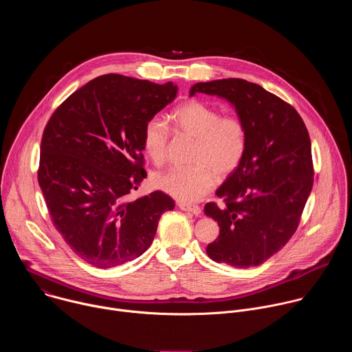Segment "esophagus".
Returning a JSON list of instances; mask_svg holds the SVG:
<instances>
[{
	"instance_id": "obj_1",
	"label": "esophagus",
	"mask_w": 352,
	"mask_h": 352,
	"mask_svg": "<svg viewBox=\"0 0 352 352\" xmlns=\"http://www.w3.org/2000/svg\"><path fill=\"white\" fill-rule=\"evenodd\" d=\"M178 208L184 212H190L195 216L202 214V209H200L199 206H193V205H188V204H178Z\"/></svg>"
}]
</instances>
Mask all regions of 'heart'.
<instances>
[{"label": "heart", "mask_w": 352, "mask_h": 352, "mask_svg": "<svg viewBox=\"0 0 352 352\" xmlns=\"http://www.w3.org/2000/svg\"><path fill=\"white\" fill-rule=\"evenodd\" d=\"M168 120L185 136L195 139L190 155L193 166L171 168L153 177L157 189L179 202H197L220 179L232 175L243 162L249 131L238 114H223L199 100H189L171 111ZM142 144L156 166L164 164L170 144V126L160 117L148 118L143 126Z\"/></svg>", "instance_id": "heart-1"}]
</instances>
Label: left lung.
<instances>
[{
    "mask_svg": "<svg viewBox=\"0 0 352 352\" xmlns=\"http://www.w3.org/2000/svg\"><path fill=\"white\" fill-rule=\"evenodd\" d=\"M196 93L227 98L249 131L243 162L216 192L224 205L205 206L220 227L206 252L232 267L259 266L294 235L312 190L308 129L291 104L245 79L196 83Z\"/></svg>",
    "mask_w": 352,
    "mask_h": 352,
    "instance_id": "left-lung-1",
    "label": "left lung"
}]
</instances>
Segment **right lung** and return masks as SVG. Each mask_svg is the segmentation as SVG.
<instances>
[{
	"instance_id": "add662e5",
	"label": "right lung",
	"mask_w": 352,
	"mask_h": 352,
	"mask_svg": "<svg viewBox=\"0 0 352 352\" xmlns=\"http://www.w3.org/2000/svg\"><path fill=\"white\" fill-rule=\"evenodd\" d=\"M177 86L107 74L74 91L50 117L37 179L53 224L86 263L109 269L140 256L174 200L162 190L131 200L146 178L142 132Z\"/></svg>"
}]
</instances>
